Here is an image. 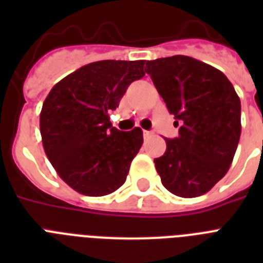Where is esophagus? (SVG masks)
Instances as JSON below:
<instances>
[{"label":"esophagus","instance_id":"1","mask_svg":"<svg viewBox=\"0 0 263 263\" xmlns=\"http://www.w3.org/2000/svg\"><path fill=\"white\" fill-rule=\"evenodd\" d=\"M153 135V132L152 131H143V136H144V139H147V138H150V136Z\"/></svg>","mask_w":263,"mask_h":263}]
</instances>
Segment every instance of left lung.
Here are the masks:
<instances>
[{
  "label": "left lung",
  "mask_w": 263,
  "mask_h": 263,
  "mask_svg": "<svg viewBox=\"0 0 263 263\" xmlns=\"http://www.w3.org/2000/svg\"><path fill=\"white\" fill-rule=\"evenodd\" d=\"M144 71L166 103L179 136L165 139L156 169L164 187L181 198L210 191L232 164L240 139V99L217 68L188 55L146 63Z\"/></svg>",
  "instance_id": "obj_1"
}]
</instances>
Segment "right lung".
Returning a JSON list of instances; mask_svg holds the SVG:
<instances>
[{
  "label": "right lung",
  "mask_w": 263,
  "mask_h": 263,
  "mask_svg": "<svg viewBox=\"0 0 263 263\" xmlns=\"http://www.w3.org/2000/svg\"><path fill=\"white\" fill-rule=\"evenodd\" d=\"M144 61L103 60L61 79L43 102L39 128L47 158L71 188L88 196L119 190L143 143L140 128L111 127L128 86L144 76Z\"/></svg>",
  "instance_id": "obj_1"
}]
</instances>
